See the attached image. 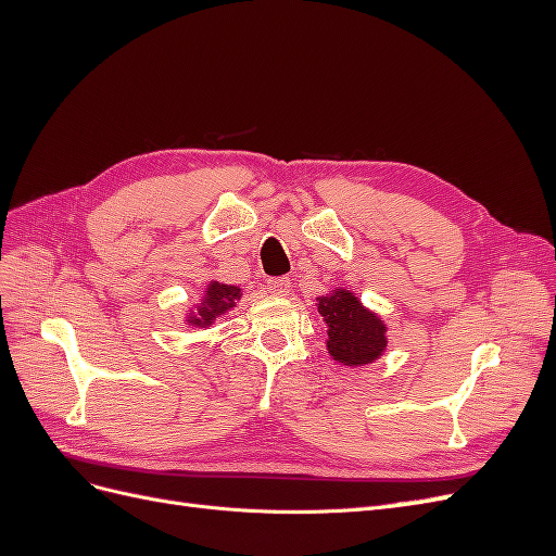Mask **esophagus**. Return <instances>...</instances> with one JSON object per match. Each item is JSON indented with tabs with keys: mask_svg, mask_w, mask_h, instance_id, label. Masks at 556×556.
Here are the masks:
<instances>
[{
	"mask_svg": "<svg viewBox=\"0 0 556 556\" xmlns=\"http://www.w3.org/2000/svg\"><path fill=\"white\" fill-rule=\"evenodd\" d=\"M266 288H268V292L276 294V296H285L290 292L292 282H290V278H271V280H266Z\"/></svg>",
	"mask_w": 556,
	"mask_h": 556,
	"instance_id": "34e87169",
	"label": "esophagus"
}]
</instances>
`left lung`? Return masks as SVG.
Masks as SVG:
<instances>
[{
  "label": "left lung",
  "mask_w": 556,
  "mask_h": 556,
  "mask_svg": "<svg viewBox=\"0 0 556 556\" xmlns=\"http://www.w3.org/2000/svg\"><path fill=\"white\" fill-rule=\"evenodd\" d=\"M317 313L325 317L329 355L345 366H364L378 359L387 348V327L382 319L366 311L359 299L348 290H333L317 296Z\"/></svg>",
  "instance_id": "left-lung-1"
}]
</instances>
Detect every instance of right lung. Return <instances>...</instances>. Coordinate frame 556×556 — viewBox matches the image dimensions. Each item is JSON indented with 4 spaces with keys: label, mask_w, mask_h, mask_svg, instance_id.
<instances>
[{
    "label": "right lung",
    "mask_w": 556,
    "mask_h": 556,
    "mask_svg": "<svg viewBox=\"0 0 556 556\" xmlns=\"http://www.w3.org/2000/svg\"><path fill=\"white\" fill-rule=\"evenodd\" d=\"M237 299H241V288H237V285H225V282L213 280L206 288V294H204V299H201L197 313L190 315L188 323L197 325V327H206L213 323L215 317H220L223 313L237 306Z\"/></svg>",
    "instance_id": "1"
}]
</instances>
